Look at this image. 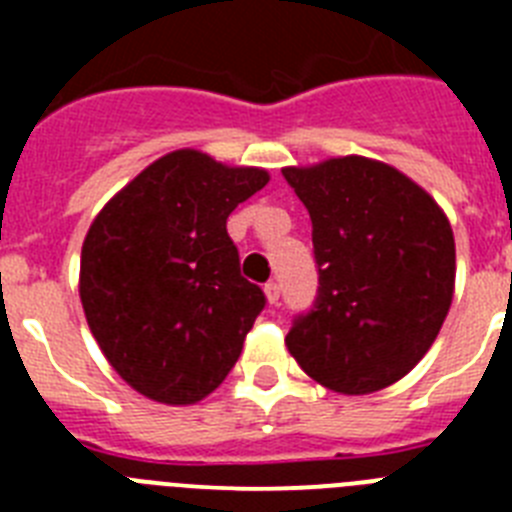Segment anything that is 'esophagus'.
Returning a JSON list of instances; mask_svg holds the SVG:
<instances>
[{
	"instance_id": "esophagus-1",
	"label": "esophagus",
	"mask_w": 512,
	"mask_h": 512,
	"mask_svg": "<svg viewBox=\"0 0 512 512\" xmlns=\"http://www.w3.org/2000/svg\"><path fill=\"white\" fill-rule=\"evenodd\" d=\"M264 292H266V300H269L271 305H277V302H279V292H282V289H279V284L277 282H266L264 284Z\"/></svg>"
}]
</instances>
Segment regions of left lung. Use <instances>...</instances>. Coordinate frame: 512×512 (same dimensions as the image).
I'll return each instance as SVG.
<instances>
[{"mask_svg":"<svg viewBox=\"0 0 512 512\" xmlns=\"http://www.w3.org/2000/svg\"><path fill=\"white\" fill-rule=\"evenodd\" d=\"M282 174L310 212L320 284L289 328V354L333 392L384 390L423 359L451 307L449 220L413 179L372 158Z\"/></svg>","mask_w":512,"mask_h":512,"instance_id":"obj_1","label":"left lung"}]
</instances>
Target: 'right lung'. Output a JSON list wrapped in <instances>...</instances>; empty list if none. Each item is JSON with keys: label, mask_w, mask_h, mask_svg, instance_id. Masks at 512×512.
I'll use <instances>...</instances> for the list:
<instances>
[{"label": "right lung", "mask_w": 512, "mask_h": 512, "mask_svg": "<svg viewBox=\"0 0 512 512\" xmlns=\"http://www.w3.org/2000/svg\"><path fill=\"white\" fill-rule=\"evenodd\" d=\"M253 166L166 153L94 217L81 246L79 295L102 354L140 395L192 405L241 356L264 310L241 277L228 215L266 187Z\"/></svg>", "instance_id": "right-lung-1"}]
</instances>
